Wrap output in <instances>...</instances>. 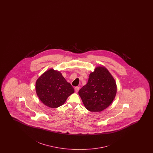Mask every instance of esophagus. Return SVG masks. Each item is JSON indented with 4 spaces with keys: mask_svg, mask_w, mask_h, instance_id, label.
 I'll return each mask as SVG.
<instances>
[{
    "mask_svg": "<svg viewBox=\"0 0 153 153\" xmlns=\"http://www.w3.org/2000/svg\"><path fill=\"white\" fill-rule=\"evenodd\" d=\"M79 90V87H75V90L76 92H77Z\"/></svg>",
    "mask_w": 153,
    "mask_h": 153,
    "instance_id": "34e87169",
    "label": "esophagus"
}]
</instances>
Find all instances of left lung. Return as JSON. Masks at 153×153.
I'll return each instance as SVG.
<instances>
[{
    "instance_id": "8db88e82",
    "label": "left lung",
    "mask_w": 153,
    "mask_h": 153,
    "mask_svg": "<svg viewBox=\"0 0 153 153\" xmlns=\"http://www.w3.org/2000/svg\"><path fill=\"white\" fill-rule=\"evenodd\" d=\"M117 93L115 80L105 67H97L89 76L88 82L78 94L85 107L91 112H100L111 105Z\"/></svg>"
}]
</instances>
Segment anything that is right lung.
Wrapping results in <instances>:
<instances>
[{"label": "right lung", "mask_w": 153, "mask_h": 153, "mask_svg": "<svg viewBox=\"0 0 153 153\" xmlns=\"http://www.w3.org/2000/svg\"><path fill=\"white\" fill-rule=\"evenodd\" d=\"M36 92L46 106L56 108L65 102L74 92V89L66 82L62 74L51 69L45 72L36 80Z\"/></svg>", "instance_id": "obj_1"}]
</instances>
